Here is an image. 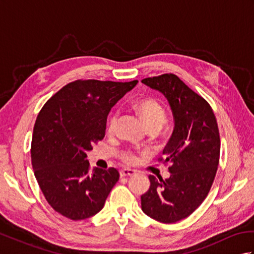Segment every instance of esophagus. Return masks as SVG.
Listing matches in <instances>:
<instances>
[{
    "label": "esophagus",
    "mask_w": 254,
    "mask_h": 254,
    "mask_svg": "<svg viewBox=\"0 0 254 254\" xmlns=\"http://www.w3.org/2000/svg\"><path fill=\"white\" fill-rule=\"evenodd\" d=\"M135 174H136L135 170H132V169H128V168L121 169V171H120L121 177H131V176H134Z\"/></svg>",
    "instance_id": "34e87169"
}]
</instances>
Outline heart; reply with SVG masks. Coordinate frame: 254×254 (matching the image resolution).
<instances>
[{"mask_svg": "<svg viewBox=\"0 0 254 254\" xmlns=\"http://www.w3.org/2000/svg\"><path fill=\"white\" fill-rule=\"evenodd\" d=\"M137 111L141 115L143 121L146 126L147 128H155V130L159 131L161 127L164 126L166 121V110L160 104L158 100L154 98H146L137 102L136 105ZM117 120H118V115L115 113L112 115L109 120H108L107 124V130L108 132H113L117 126ZM122 158L124 161L131 164L135 161V156L131 152H124L122 153Z\"/></svg>", "mask_w": 254, "mask_h": 254, "instance_id": "b5f03b06", "label": "heart"}]
</instances>
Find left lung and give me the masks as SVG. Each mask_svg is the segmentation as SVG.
<instances>
[{"instance_id": "8db88e82", "label": "left lung", "mask_w": 254, "mask_h": 254, "mask_svg": "<svg viewBox=\"0 0 254 254\" xmlns=\"http://www.w3.org/2000/svg\"><path fill=\"white\" fill-rule=\"evenodd\" d=\"M168 101L174 131L163 150L170 177L149 176V190L141 196L143 212L157 222L174 224L188 217L207 196L216 176L220 139L212 108L174 74L142 80Z\"/></svg>"}]
</instances>
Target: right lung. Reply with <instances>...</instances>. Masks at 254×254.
I'll return each instance as SVG.
<instances>
[{"label": "right lung", "mask_w": 254, "mask_h": 254, "mask_svg": "<svg viewBox=\"0 0 254 254\" xmlns=\"http://www.w3.org/2000/svg\"><path fill=\"white\" fill-rule=\"evenodd\" d=\"M138 80H75L59 90L37 117L31 164L46 199L72 220L94 216L119 180L116 168L89 171L87 153L105 137L111 108Z\"/></svg>", "instance_id": "add662e5"}]
</instances>
